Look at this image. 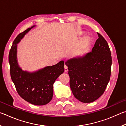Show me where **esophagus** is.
Segmentation results:
<instances>
[{
  "label": "esophagus",
  "mask_w": 126,
  "mask_h": 126,
  "mask_svg": "<svg viewBox=\"0 0 126 126\" xmlns=\"http://www.w3.org/2000/svg\"><path fill=\"white\" fill-rule=\"evenodd\" d=\"M64 71H65V72H67L68 71V67L66 65H64Z\"/></svg>",
  "instance_id": "esophagus-1"
}]
</instances>
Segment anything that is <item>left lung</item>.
I'll return each mask as SVG.
<instances>
[{"label": "left lung", "instance_id": "8db88e82", "mask_svg": "<svg viewBox=\"0 0 126 126\" xmlns=\"http://www.w3.org/2000/svg\"><path fill=\"white\" fill-rule=\"evenodd\" d=\"M97 34L92 52L65 62L72 93L83 103L92 102L103 94L111 74V52L103 36Z\"/></svg>", "mask_w": 126, "mask_h": 126}]
</instances>
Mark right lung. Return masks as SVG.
<instances>
[{
    "label": "right lung",
    "instance_id": "right-lung-1",
    "mask_svg": "<svg viewBox=\"0 0 126 126\" xmlns=\"http://www.w3.org/2000/svg\"><path fill=\"white\" fill-rule=\"evenodd\" d=\"M34 25L20 33L13 43L9 53L10 73L12 80L20 96L34 105L48 103L53 95V86L57 78L64 72V62L48 66L35 72L24 71L17 61V44Z\"/></svg>",
    "mask_w": 126,
    "mask_h": 126
}]
</instances>
